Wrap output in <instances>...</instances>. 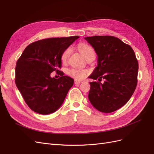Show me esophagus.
Wrapping results in <instances>:
<instances>
[{"mask_svg":"<svg viewBox=\"0 0 154 154\" xmlns=\"http://www.w3.org/2000/svg\"><path fill=\"white\" fill-rule=\"evenodd\" d=\"M82 82V81H80V80H74V83L75 84H79V83H81Z\"/></svg>","mask_w":154,"mask_h":154,"instance_id":"obj_1","label":"esophagus"}]
</instances>
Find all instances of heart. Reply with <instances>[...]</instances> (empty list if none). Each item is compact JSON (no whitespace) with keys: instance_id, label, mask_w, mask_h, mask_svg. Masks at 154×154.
Instances as JSON below:
<instances>
[{"instance_id":"obj_1","label":"heart","mask_w":154,"mask_h":154,"mask_svg":"<svg viewBox=\"0 0 154 154\" xmlns=\"http://www.w3.org/2000/svg\"><path fill=\"white\" fill-rule=\"evenodd\" d=\"M78 48L80 49L81 53L86 59L90 57L92 54H94V51L93 50L92 48L89 45L86 44H81L78 46ZM71 53V48H68L65 50L62 54L61 56V60L62 62H66L69 57ZM67 74L70 76H71L74 78L77 79V80H82V79L84 78L87 74V71L84 69H76V68H71L67 70Z\"/></svg>"}]
</instances>
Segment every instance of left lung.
<instances>
[{
  "instance_id": "obj_1",
  "label": "left lung",
  "mask_w": 154,
  "mask_h": 154,
  "mask_svg": "<svg viewBox=\"0 0 154 154\" xmlns=\"http://www.w3.org/2000/svg\"><path fill=\"white\" fill-rule=\"evenodd\" d=\"M85 39L97 55V66L88 77L105 82H90L88 100L101 112L110 113L127 103L137 83L138 62L132 48L117 37L93 36Z\"/></svg>"
}]
</instances>
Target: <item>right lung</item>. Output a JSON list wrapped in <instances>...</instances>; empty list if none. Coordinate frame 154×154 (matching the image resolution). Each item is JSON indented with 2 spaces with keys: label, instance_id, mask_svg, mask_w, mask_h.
<instances>
[{
  "label": "right lung",
  "instance_id": "obj_1",
  "mask_svg": "<svg viewBox=\"0 0 154 154\" xmlns=\"http://www.w3.org/2000/svg\"><path fill=\"white\" fill-rule=\"evenodd\" d=\"M78 38L72 36L36 41L27 46L17 60L16 85L26 104L35 112L53 113L62 105L74 80L59 71L61 56ZM53 71L61 76L51 78Z\"/></svg>",
  "mask_w": 154,
  "mask_h": 154
}]
</instances>
